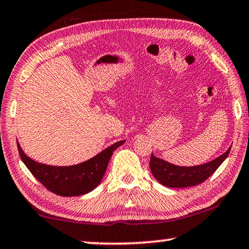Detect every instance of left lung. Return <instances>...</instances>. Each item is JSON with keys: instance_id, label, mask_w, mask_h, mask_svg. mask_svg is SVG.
<instances>
[{"instance_id": "left-lung-1", "label": "left lung", "mask_w": 249, "mask_h": 249, "mask_svg": "<svg viewBox=\"0 0 249 249\" xmlns=\"http://www.w3.org/2000/svg\"><path fill=\"white\" fill-rule=\"evenodd\" d=\"M231 147L206 164L196 166H178L166 162L162 159L151 155L150 169L155 179L161 184L169 188H187L202 183L211 174L219 168V165L227 159Z\"/></svg>"}]
</instances>
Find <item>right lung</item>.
<instances>
[{
    "label": "right lung",
    "mask_w": 249,
    "mask_h": 249,
    "mask_svg": "<svg viewBox=\"0 0 249 249\" xmlns=\"http://www.w3.org/2000/svg\"><path fill=\"white\" fill-rule=\"evenodd\" d=\"M124 142H116L90 160L70 166L47 165L33 161L24 154L18 142V150L29 171L48 190L58 196H76L88 194L101 183L113 152Z\"/></svg>",
    "instance_id": "add662e5"
}]
</instances>
